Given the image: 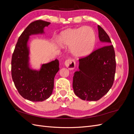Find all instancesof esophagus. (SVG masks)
<instances>
[{
  "mask_svg": "<svg viewBox=\"0 0 134 134\" xmlns=\"http://www.w3.org/2000/svg\"><path fill=\"white\" fill-rule=\"evenodd\" d=\"M65 65L69 70H73L75 67V63L72 59H69L65 62Z\"/></svg>",
  "mask_w": 134,
  "mask_h": 134,
  "instance_id": "obj_1",
  "label": "esophagus"
}]
</instances>
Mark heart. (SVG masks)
Returning a JSON list of instances; mask_svg holds the SVG:
<instances>
[{
  "instance_id": "b5f03b06",
  "label": "heart",
  "mask_w": 134,
  "mask_h": 134,
  "mask_svg": "<svg viewBox=\"0 0 134 134\" xmlns=\"http://www.w3.org/2000/svg\"><path fill=\"white\" fill-rule=\"evenodd\" d=\"M58 42L62 47L70 46V51L75 57L83 58L91 54L94 50L96 36L90 27L70 28L59 35Z\"/></svg>"
}]
</instances>
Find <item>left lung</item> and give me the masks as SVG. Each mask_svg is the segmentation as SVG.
I'll list each match as a JSON object with an SVG mask.
<instances>
[{"label":"left lung","mask_w":134,"mask_h":134,"mask_svg":"<svg viewBox=\"0 0 134 134\" xmlns=\"http://www.w3.org/2000/svg\"><path fill=\"white\" fill-rule=\"evenodd\" d=\"M99 40L104 46L79 59V71L74 72L72 88L76 96L87 100H98L110 90L115 79L114 48L108 35L98 26Z\"/></svg>","instance_id":"left-lung-1"}]
</instances>
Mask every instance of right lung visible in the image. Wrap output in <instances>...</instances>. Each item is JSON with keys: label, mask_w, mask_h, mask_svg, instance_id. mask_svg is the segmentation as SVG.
I'll list each match as a JSON object with an SVG mask.
<instances>
[{"label": "right lung", "mask_w": 134, "mask_h": 134, "mask_svg": "<svg viewBox=\"0 0 134 134\" xmlns=\"http://www.w3.org/2000/svg\"><path fill=\"white\" fill-rule=\"evenodd\" d=\"M50 22L37 20L31 23L19 36L12 55V77L21 96L32 102H42L49 98L54 89V78L59 70L58 59L42 64L40 70L29 66L27 42L32 35L42 34Z\"/></svg>", "instance_id": "right-lung-1"}]
</instances>
